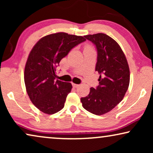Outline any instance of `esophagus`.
I'll return each mask as SVG.
<instances>
[{
    "instance_id": "esophagus-1",
    "label": "esophagus",
    "mask_w": 153,
    "mask_h": 153,
    "mask_svg": "<svg viewBox=\"0 0 153 153\" xmlns=\"http://www.w3.org/2000/svg\"><path fill=\"white\" fill-rule=\"evenodd\" d=\"M72 85H73V87H74V88H78L79 86V85L75 84V83H72Z\"/></svg>"
}]
</instances>
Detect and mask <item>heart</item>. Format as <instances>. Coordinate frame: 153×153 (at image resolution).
<instances>
[{
    "instance_id": "obj_1",
    "label": "heart",
    "mask_w": 153,
    "mask_h": 153,
    "mask_svg": "<svg viewBox=\"0 0 153 153\" xmlns=\"http://www.w3.org/2000/svg\"><path fill=\"white\" fill-rule=\"evenodd\" d=\"M85 48H91V47H90V46H88V45H87V46H85Z\"/></svg>"
}]
</instances>
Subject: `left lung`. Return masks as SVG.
<instances>
[{
  "instance_id": "obj_1",
  "label": "left lung",
  "mask_w": 153,
  "mask_h": 153,
  "mask_svg": "<svg viewBox=\"0 0 153 153\" xmlns=\"http://www.w3.org/2000/svg\"><path fill=\"white\" fill-rule=\"evenodd\" d=\"M95 45L97 51L95 71L99 73V85L91 88L88 95L81 98L83 107L100 116L109 112L122 101L129 84V68L120 45L114 39L97 33L85 35Z\"/></svg>"
}]
</instances>
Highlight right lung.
<instances>
[{
    "instance_id": "add662e5",
    "label": "right lung",
    "mask_w": 153,
    "mask_h": 153,
    "mask_svg": "<svg viewBox=\"0 0 153 153\" xmlns=\"http://www.w3.org/2000/svg\"><path fill=\"white\" fill-rule=\"evenodd\" d=\"M84 41V37L61 32L46 35L33 47L25 66L24 82L30 101L39 111L51 115L63 108L72 85L56 81V69L71 49Z\"/></svg>"
}]
</instances>
